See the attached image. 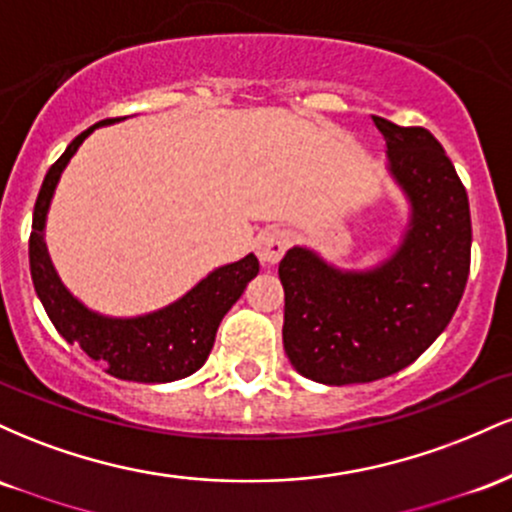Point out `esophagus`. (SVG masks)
<instances>
[{
	"instance_id": "esophagus-1",
	"label": "esophagus",
	"mask_w": 512,
	"mask_h": 512,
	"mask_svg": "<svg viewBox=\"0 0 512 512\" xmlns=\"http://www.w3.org/2000/svg\"><path fill=\"white\" fill-rule=\"evenodd\" d=\"M286 248H289V236L279 231V228H269V231L260 233L255 240L257 257H260L262 264H276L284 257Z\"/></svg>"
}]
</instances>
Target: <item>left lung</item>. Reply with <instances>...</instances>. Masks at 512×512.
I'll list each match as a JSON object with an SVG mask.
<instances>
[{
	"label": "left lung",
	"instance_id": "obj_1",
	"mask_svg": "<svg viewBox=\"0 0 512 512\" xmlns=\"http://www.w3.org/2000/svg\"><path fill=\"white\" fill-rule=\"evenodd\" d=\"M373 122L411 202L404 243L363 274L303 248L279 262L286 356L315 383H373L407 368L448 327L467 286L472 219L455 166L428 129Z\"/></svg>",
	"mask_w": 512,
	"mask_h": 512
}]
</instances>
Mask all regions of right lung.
<instances>
[{"instance_id": "obj_1", "label": "right lung", "mask_w": 512, "mask_h": 512, "mask_svg": "<svg viewBox=\"0 0 512 512\" xmlns=\"http://www.w3.org/2000/svg\"><path fill=\"white\" fill-rule=\"evenodd\" d=\"M115 120L120 117L101 120L81 132L45 175L35 199L31 240H28L33 286L55 330L69 344H79L93 361H101L110 375L134 383H170V380L187 378L204 366L223 315L243 296L248 281L260 272V262L255 255H248L240 262L219 267L178 303L132 320L96 315L76 301L52 269L43 240L45 214L69 158L93 129Z\"/></svg>"}]
</instances>
